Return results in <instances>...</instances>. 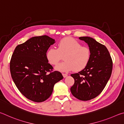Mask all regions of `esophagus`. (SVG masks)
<instances>
[{
    "mask_svg": "<svg viewBox=\"0 0 124 124\" xmlns=\"http://www.w3.org/2000/svg\"><path fill=\"white\" fill-rule=\"evenodd\" d=\"M62 76H63L64 78H66L67 76H68V75L66 74V73H62Z\"/></svg>",
    "mask_w": 124,
    "mask_h": 124,
    "instance_id": "34e87169",
    "label": "esophagus"
}]
</instances>
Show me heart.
<instances>
[{"label":"heart","mask_w":124,"mask_h":124,"mask_svg":"<svg viewBox=\"0 0 124 124\" xmlns=\"http://www.w3.org/2000/svg\"><path fill=\"white\" fill-rule=\"evenodd\" d=\"M64 56L65 62L58 65L55 70L62 72L75 70L80 71L88 64L91 56V51L86 46L72 38H65L57 43V49L51 48L47 51L46 58L52 65H55Z\"/></svg>","instance_id":"heart-1"}]
</instances>
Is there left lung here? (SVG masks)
Listing matches in <instances>:
<instances>
[{"label":"left lung","mask_w":124,"mask_h":124,"mask_svg":"<svg viewBox=\"0 0 124 124\" xmlns=\"http://www.w3.org/2000/svg\"><path fill=\"white\" fill-rule=\"evenodd\" d=\"M87 43L91 51L89 62L85 68L78 73L71 74L75 83L70 89L76 98L88 101L100 94L112 74L113 62L105 46L92 38L80 37Z\"/></svg>","instance_id":"1"}]
</instances>
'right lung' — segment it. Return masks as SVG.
I'll return each instance as SVG.
<instances>
[{
    "label": "right lung",
    "mask_w": 124,
    "mask_h": 124,
    "mask_svg": "<svg viewBox=\"0 0 124 124\" xmlns=\"http://www.w3.org/2000/svg\"><path fill=\"white\" fill-rule=\"evenodd\" d=\"M55 40L47 35L35 36L16 47L10 61L12 78L26 98L36 102L45 101L53 92L54 85L63 76L52 71L46 53Z\"/></svg>",
    "instance_id": "1"
}]
</instances>
